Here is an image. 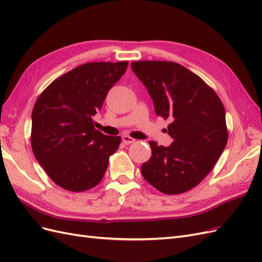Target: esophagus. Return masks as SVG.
I'll use <instances>...</instances> for the list:
<instances>
[{"label":"esophagus","mask_w":262,"mask_h":262,"mask_svg":"<svg viewBox=\"0 0 262 262\" xmlns=\"http://www.w3.org/2000/svg\"><path fill=\"white\" fill-rule=\"evenodd\" d=\"M122 141H123V143L126 144V145H129V144L133 143V142H136V140H134L131 137H129V136H123L122 137Z\"/></svg>","instance_id":"34e87169"}]
</instances>
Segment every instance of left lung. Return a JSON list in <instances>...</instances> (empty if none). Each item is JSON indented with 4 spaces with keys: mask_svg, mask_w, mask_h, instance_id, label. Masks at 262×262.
Returning a JSON list of instances; mask_svg holds the SVG:
<instances>
[{
    "mask_svg": "<svg viewBox=\"0 0 262 262\" xmlns=\"http://www.w3.org/2000/svg\"><path fill=\"white\" fill-rule=\"evenodd\" d=\"M133 72L154 101L157 116L171 121L170 146L149 141L152 156L143 163L144 179L165 194L189 191L209 175L226 146L223 104L200 76L176 62L136 61Z\"/></svg>",
    "mask_w": 262,
    "mask_h": 262,
    "instance_id": "1",
    "label": "left lung"
}]
</instances>
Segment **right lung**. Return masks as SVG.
I'll return each mask as SVG.
<instances>
[{
  "label": "right lung",
  "mask_w": 262,
  "mask_h": 262,
  "mask_svg": "<svg viewBox=\"0 0 262 262\" xmlns=\"http://www.w3.org/2000/svg\"><path fill=\"white\" fill-rule=\"evenodd\" d=\"M126 67L128 61L85 63L39 95L31 116V148L55 185L81 192L104 177L121 138L95 129L93 117Z\"/></svg>",
  "instance_id": "right-lung-1"
}]
</instances>
